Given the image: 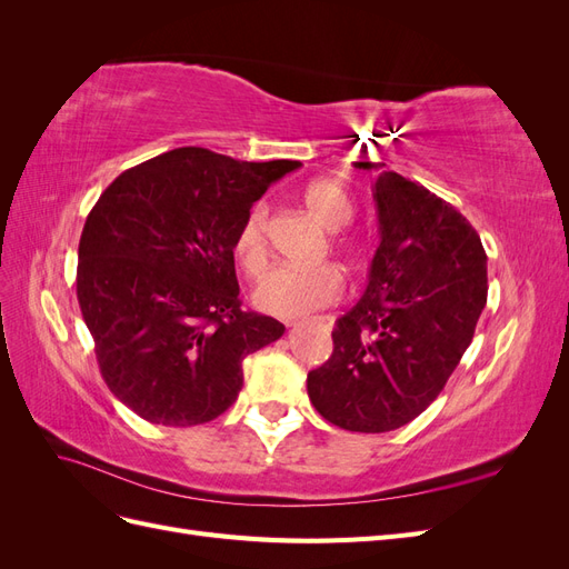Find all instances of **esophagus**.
I'll return each instance as SVG.
<instances>
[{
    "label": "esophagus",
    "mask_w": 569,
    "mask_h": 569,
    "mask_svg": "<svg viewBox=\"0 0 569 569\" xmlns=\"http://www.w3.org/2000/svg\"><path fill=\"white\" fill-rule=\"evenodd\" d=\"M299 320H287V327H297Z\"/></svg>",
    "instance_id": "esophagus-1"
}]
</instances>
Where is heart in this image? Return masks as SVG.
<instances>
[{
    "label": "heart",
    "mask_w": 569,
    "mask_h": 569,
    "mask_svg": "<svg viewBox=\"0 0 569 569\" xmlns=\"http://www.w3.org/2000/svg\"><path fill=\"white\" fill-rule=\"evenodd\" d=\"M303 206L320 228L337 232L332 247L353 270L363 266L366 249L351 234H339L353 220V199L335 180H313L303 187ZM234 256L249 278H261L268 268V206L253 203L234 232ZM343 291V278L337 266L322 263L316 268H278L258 284L253 303L266 313L280 318H299L318 308L335 303Z\"/></svg>",
    "instance_id": "heart-1"
}]
</instances>
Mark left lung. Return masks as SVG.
I'll use <instances>...</instances> for the list:
<instances>
[{"label":"left lung","instance_id":"obj_1","mask_svg":"<svg viewBox=\"0 0 569 569\" xmlns=\"http://www.w3.org/2000/svg\"><path fill=\"white\" fill-rule=\"evenodd\" d=\"M358 168H380L363 161ZM380 247L366 295L337 320L308 399L349 432L416 420L449 382L487 306V253L449 201L385 170L375 182Z\"/></svg>","mask_w":569,"mask_h":569}]
</instances>
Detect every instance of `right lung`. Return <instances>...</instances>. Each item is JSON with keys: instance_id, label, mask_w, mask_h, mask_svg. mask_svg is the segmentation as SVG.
Instances as JSON below:
<instances>
[{"instance_id": "1", "label": "right lung", "mask_w": 569, "mask_h": 569, "mask_svg": "<svg viewBox=\"0 0 569 569\" xmlns=\"http://www.w3.org/2000/svg\"><path fill=\"white\" fill-rule=\"evenodd\" d=\"M299 161H237L201 147L120 173L80 234L78 303L107 387L153 425L216 420L242 389V360L284 325L244 311L234 232Z\"/></svg>"}]
</instances>
